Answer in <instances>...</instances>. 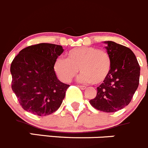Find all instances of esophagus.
<instances>
[{"label":"esophagus","instance_id":"1","mask_svg":"<svg viewBox=\"0 0 148 148\" xmlns=\"http://www.w3.org/2000/svg\"><path fill=\"white\" fill-rule=\"evenodd\" d=\"M78 87L80 88L81 90H86V86H78Z\"/></svg>","mask_w":148,"mask_h":148}]
</instances>
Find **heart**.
Listing matches in <instances>:
<instances>
[{"mask_svg":"<svg viewBox=\"0 0 148 148\" xmlns=\"http://www.w3.org/2000/svg\"><path fill=\"white\" fill-rule=\"evenodd\" d=\"M112 65V58L106 50L92 47H79L68 51L66 59L60 57L57 58L53 70L61 81L68 83L77 75L79 68L82 73L77 78L79 81L99 85L107 78Z\"/></svg>","mask_w":148,"mask_h":148,"instance_id":"obj_1","label":"heart"}]
</instances>
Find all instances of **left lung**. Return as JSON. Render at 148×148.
<instances>
[{
  "label": "left lung",
  "mask_w": 148,
  "mask_h": 148,
  "mask_svg": "<svg viewBox=\"0 0 148 148\" xmlns=\"http://www.w3.org/2000/svg\"><path fill=\"white\" fill-rule=\"evenodd\" d=\"M106 52L112 60L107 78L97 88L90 103L99 111L115 112L127 106L138 88L140 67L132 51L112 41H106Z\"/></svg>",
  "instance_id": "8db88e82"
}]
</instances>
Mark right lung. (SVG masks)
Here are the masks:
<instances>
[{
	"mask_svg": "<svg viewBox=\"0 0 148 148\" xmlns=\"http://www.w3.org/2000/svg\"><path fill=\"white\" fill-rule=\"evenodd\" d=\"M63 51L61 45L40 43L24 48L14 59L11 87L26 112L47 116L61 106L70 86L58 79L53 64Z\"/></svg>",
	"mask_w": 148,
	"mask_h": 148,
	"instance_id": "obj_1",
	"label": "right lung"
}]
</instances>
